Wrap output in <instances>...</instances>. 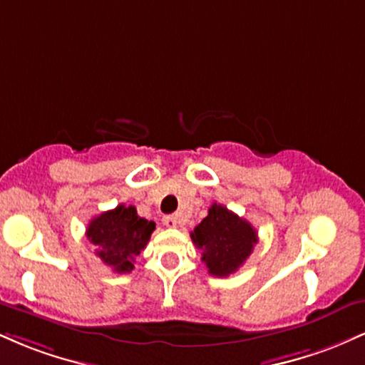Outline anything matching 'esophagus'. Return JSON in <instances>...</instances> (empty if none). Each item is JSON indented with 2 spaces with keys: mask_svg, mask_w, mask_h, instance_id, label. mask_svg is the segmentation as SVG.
<instances>
[{
  "mask_svg": "<svg viewBox=\"0 0 365 365\" xmlns=\"http://www.w3.org/2000/svg\"><path fill=\"white\" fill-rule=\"evenodd\" d=\"M163 223H165V226H168V228H177L180 225V217L178 215H168L163 217Z\"/></svg>",
  "mask_w": 365,
  "mask_h": 365,
  "instance_id": "34e87169",
  "label": "esophagus"
}]
</instances>
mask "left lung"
Masks as SVG:
<instances>
[{
	"label": "left lung",
	"instance_id": "left-lung-1",
	"mask_svg": "<svg viewBox=\"0 0 365 365\" xmlns=\"http://www.w3.org/2000/svg\"><path fill=\"white\" fill-rule=\"evenodd\" d=\"M197 249L202 250L207 273L226 278L252 254L257 232L244 217L237 216L221 204H212L207 216L190 233Z\"/></svg>",
	"mask_w": 365,
	"mask_h": 365
}]
</instances>
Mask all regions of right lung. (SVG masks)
<instances>
[{
  "label": "right lung",
  "instance_id": "1",
  "mask_svg": "<svg viewBox=\"0 0 365 365\" xmlns=\"http://www.w3.org/2000/svg\"><path fill=\"white\" fill-rule=\"evenodd\" d=\"M154 228L156 223L140 217L135 207L120 204L92 217L86 235L96 245V255L121 274L133 269V259L148 245Z\"/></svg>",
  "mask_w": 365,
  "mask_h": 365
}]
</instances>
